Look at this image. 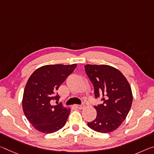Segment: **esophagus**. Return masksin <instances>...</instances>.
I'll return each instance as SVG.
<instances>
[{"label": "esophagus", "mask_w": 154, "mask_h": 154, "mask_svg": "<svg viewBox=\"0 0 154 154\" xmlns=\"http://www.w3.org/2000/svg\"><path fill=\"white\" fill-rule=\"evenodd\" d=\"M75 107H76L77 109H83V108H85V104L82 103L81 105H75Z\"/></svg>", "instance_id": "1"}]
</instances>
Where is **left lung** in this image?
I'll list each match as a JSON object with an SVG mask.
<instances>
[{
  "instance_id": "obj_1",
  "label": "left lung",
  "mask_w": 154,
  "mask_h": 154,
  "mask_svg": "<svg viewBox=\"0 0 154 154\" xmlns=\"http://www.w3.org/2000/svg\"><path fill=\"white\" fill-rule=\"evenodd\" d=\"M84 68L93 84L95 99L103 101L94 106L97 117L88 126L97 132H111L121 125L130 110L131 87L123 75L110 66L87 64Z\"/></svg>"
}]
</instances>
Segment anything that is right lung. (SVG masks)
Segmentation results:
<instances>
[{
  "instance_id": "right-lung-1",
  "label": "right lung",
  "mask_w": 154,
  "mask_h": 154,
  "mask_svg": "<svg viewBox=\"0 0 154 154\" xmlns=\"http://www.w3.org/2000/svg\"><path fill=\"white\" fill-rule=\"evenodd\" d=\"M77 64L46 65L38 68L24 88L23 108L24 115L36 130L45 134L55 132L64 126L70 109L58 103L57 90L74 71Z\"/></svg>"
}]
</instances>
